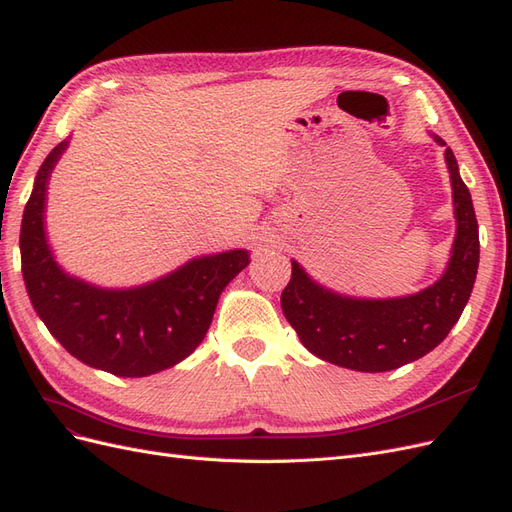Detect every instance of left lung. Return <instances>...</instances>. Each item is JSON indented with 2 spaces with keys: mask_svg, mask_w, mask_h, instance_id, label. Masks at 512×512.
<instances>
[{
  "mask_svg": "<svg viewBox=\"0 0 512 512\" xmlns=\"http://www.w3.org/2000/svg\"><path fill=\"white\" fill-rule=\"evenodd\" d=\"M433 141L446 147L440 136ZM444 160L453 183L457 235L444 275L429 288L397 299L344 297L316 284L297 260L282 292V309L301 344L318 359L354 371H391L421 359L455 327L478 269V222L470 190L451 147Z\"/></svg>",
  "mask_w": 512,
  "mask_h": 512,
  "instance_id": "obj_1",
  "label": "left lung"
}]
</instances>
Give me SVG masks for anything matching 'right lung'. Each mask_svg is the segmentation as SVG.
Instances as JSON below:
<instances>
[{"mask_svg":"<svg viewBox=\"0 0 512 512\" xmlns=\"http://www.w3.org/2000/svg\"><path fill=\"white\" fill-rule=\"evenodd\" d=\"M68 141L42 162L21 224V269L29 299L57 342L81 363L121 378L158 374L203 342L230 280L250 265L245 250L200 256L160 280L111 290L61 269L46 241V183Z\"/></svg>","mask_w":512,"mask_h":512,"instance_id":"obj_1","label":"right lung"}]
</instances>
